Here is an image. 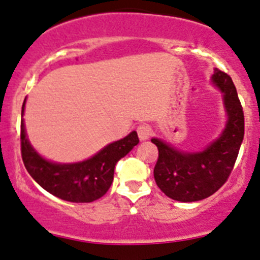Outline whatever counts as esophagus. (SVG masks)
Segmentation results:
<instances>
[{"mask_svg":"<svg viewBox=\"0 0 260 260\" xmlns=\"http://www.w3.org/2000/svg\"><path fill=\"white\" fill-rule=\"evenodd\" d=\"M137 135H139V139L141 140V141H145V140H148L149 137H150V135H152V128H150V125H148V124H141V125L137 127Z\"/></svg>","mask_w":260,"mask_h":260,"instance_id":"34e87169","label":"esophagus"}]
</instances>
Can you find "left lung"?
Returning a JSON list of instances; mask_svg holds the SVG:
<instances>
[{"instance_id":"8db88e82","label":"left lung","mask_w":260,"mask_h":260,"mask_svg":"<svg viewBox=\"0 0 260 260\" xmlns=\"http://www.w3.org/2000/svg\"><path fill=\"white\" fill-rule=\"evenodd\" d=\"M212 83L222 92L228 121L224 131L202 152L178 150L159 139L154 179L162 192L173 200L199 202L213 195L226 182L236 164L245 135V117L236 86L226 73L214 69Z\"/></svg>"}]
</instances>
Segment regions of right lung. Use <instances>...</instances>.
<instances>
[{
    "mask_svg": "<svg viewBox=\"0 0 260 260\" xmlns=\"http://www.w3.org/2000/svg\"><path fill=\"white\" fill-rule=\"evenodd\" d=\"M22 106L21 150L24 168L36 183L53 196L72 203H91L102 198L114 180L116 162L139 144L136 131L108 144L89 159L76 164H57L43 158L30 144L24 128Z\"/></svg>",
    "mask_w": 260,
    "mask_h": 260,
    "instance_id": "add662e5",
    "label": "right lung"
}]
</instances>
